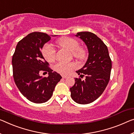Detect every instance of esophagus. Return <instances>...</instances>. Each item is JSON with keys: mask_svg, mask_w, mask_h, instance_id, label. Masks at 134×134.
I'll list each match as a JSON object with an SVG mask.
<instances>
[{"mask_svg": "<svg viewBox=\"0 0 134 134\" xmlns=\"http://www.w3.org/2000/svg\"><path fill=\"white\" fill-rule=\"evenodd\" d=\"M62 77L63 79H66V78L68 77V76H66V75H62Z\"/></svg>", "mask_w": 134, "mask_h": 134, "instance_id": "34e87169", "label": "esophagus"}]
</instances>
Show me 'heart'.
Segmentation results:
<instances>
[{
  "mask_svg": "<svg viewBox=\"0 0 134 134\" xmlns=\"http://www.w3.org/2000/svg\"><path fill=\"white\" fill-rule=\"evenodd\" d=\"M57 44L60 47L71 51L73 55L76 58L82 59L85 55L83 48L79 47V44L77 40L69 37H63L57 41ZM42 55L46 60L49 62H53L55 58L56 51L55 48L50 44L45 45L42 48ZM76 68L74 63H64L59 62L54 66L56 71L62 74H69L72 72Z\"/></svg>",
  "mask_w": 134,
  "mask_h": 134,
  "instance_id": "heart-1",
  "label": "heart"
}]
</instances>
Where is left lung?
Instances as JSON below:
<instances>
[{
  "mask_svg": "<svg viewBox=\"0 0 134 134\" xmlns=\"http://www.w3.org/2000/svg\"><path fill=\"white\" fill-rule=\"evenodd\" d=\"M87 47L88 56L84 66L76 71L81 78H75V84L70 88L71 96L80 104H90L99 97L107 86L111 70V60L107 47L95 34L89 32L75 35Z\"/></svg>",
  "mask_w": 134,
  "mask_h": 134,
  "instance_id": "1",
  "label": "left lung"
}]
</instances>
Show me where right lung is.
Here are the masks:
<instances>
[{
    "label": "right lung",
    "instance_id": "obj_1",
    "mask_svg": "<svg viewBox=\"0 0 134 134\" xmlns=\"http://www.w3.org/2000/svg\"><path fill=\"white\" fill-rule=\"evenodd\" d=\"M50 40L51 36L45 33H30L18 42L12 56L16 86L24 97L36 104L50 99L55 86L62 79L60 74L48 67L41 53L43 46ZM42 70L48 72V77L39 75Z\"/></svg>",
    "mask_w": 134,
    "mask_h": 134
}]
</instances>
